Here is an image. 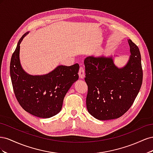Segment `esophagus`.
Returning a JSON list of instances; mask_svg holds the SVG:
<instances>
[{
    "label": "esophagus",
    "instance_id": "obj_1",
    "mask_svg": "<svg viewBox=\"0 0 153 153\" xmlns=\"http://www.w3.org/2000/svg\"><path fill=\"white\" fill-rule=\"evenodd\" d=\"M78 75H79L80 78L81 79H83L85 77V70L84 67L81 66L79 69V72H78Z\"/></svg>",
    "mask_w": 153,
    "mask_h": 153
}]
</instances>
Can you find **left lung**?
<instances>
[{
  "instance_id": "obj_1",
  "label": "left lung",
  "mask_w": 153,
  "mask_h": 153,
  "mask_svg": "<svg viewBox=\"0 0 153 153\" xmlns=\"http://www.w3.org/2000/svg\"><path fill=\"white\" fill-rule=\"evenodd\" d=\"M131 55L126 65L118 68L112 57L85 59L86 98L89 113L97 119L119 118L131 107L140 89L143 72L139 48L128 39Z\"/></svg>"
}]
</instances>
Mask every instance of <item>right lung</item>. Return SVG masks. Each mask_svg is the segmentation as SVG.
Instances as JSON below:
<instances>
[{
    "mask_svg": "<svg viewBox=\"0 0 153 153\" xmlns=\"http://www.w3.org/2000/svg\"><path fill=\"white\" fill-rule=\"evenodd\" d=\"M28 33L22 36L11 59L10 75L14 93L26 112L40 118H50L61 110L64 96L78 79L79 65L59 66L44 75L27 74L20 64V45Z\"/></svg>",
    "mask_w": 153,
    "mask_h": 153,
    "instance_id": "1",
    "label": "right lung"
}]
</instances>
